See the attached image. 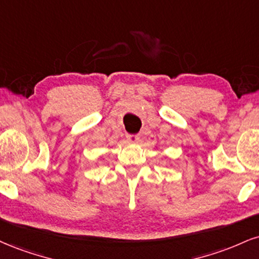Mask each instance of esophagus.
<instances>
[{
	"label": "esophagus",
	"instance_id": "1",
	"mask_svg": "<svg viewBox=\"0 0 259 259\" xmlns=\"http://www.w3.org/2000/svg\"><path fill=\"white\" fill-rule=\"evenodd\" d=\"M126 139L127 141L132 142V143H138L139 142V135H136V134H129V135H126Z\"/></svg>",
	"mask_w": 259,
	"mask_h": 259
}]
</instances>
